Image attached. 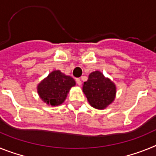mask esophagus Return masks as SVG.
<instances>
[{
	"mask_svg": "<svg viewBox=\"0 0 156 156\" xmlns=\"http://www.w3.org/2000/svg\"><path fill=\"white\" fill-rule=\"evenodd\" d=\"M76 82L77 85H79V86H80L81 83H82V82H81L80 79H79V78H76Z\"/></svg>",
	"mask_w": 156,
	"mask_h": 156,
	"instance_id": "obj_1",
	"label": "esophagus"
}]
</instances>
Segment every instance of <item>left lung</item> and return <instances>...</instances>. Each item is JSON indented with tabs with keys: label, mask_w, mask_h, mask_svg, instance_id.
I'll use <instances>...</instances> for the list:
<instances>
[{
	"label": "left lung",
	"mask_w": 156,
	"mask_h": 156,
	"mask_svg": "<svg viewBox=\"0 0 156 156\" xmlns=\"http://www.w3.org/2000/svg\"><path fill=\"white\" fill-rule=\"evenodd\" d=\"M83 91L92 107L104 109L115 100L116 87L102 73L94 71L89 75L87 81L83 83Z\"/></svg>",
	"instance_id": "8db88e82"
}]
</instances>
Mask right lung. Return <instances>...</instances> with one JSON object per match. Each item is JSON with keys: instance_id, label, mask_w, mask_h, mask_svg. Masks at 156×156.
Returning <instances> with one entry per match:
<instances>
[{"instance_id": "1", "label": "right lung", "mask_w": 156, "mask_h": 156, "mask_svg": "<svg viewBox=\"0 0 156 156\" xmlns=\"http://www.w3.org/2000/svg\"><path fill=\"white\" fill-rule=\"evenodd\" d=\"M75 85L73 78L55 70L38 84L37 93L46 104L57 106L64 102L70 88Z\"/></svg>"}]
</instances>
